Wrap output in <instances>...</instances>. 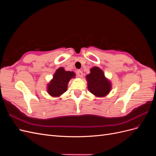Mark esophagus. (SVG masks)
<instances>
[{
  "label": "esophagus",
  "mask_w": 156,
  "mask_h": 156,
  "mask_svg": "<svg viewBox=\"0 0 156 156\" xmlns=\"http://www.w3.org/2000/svg\"><path fill=\"white\" fill-rule=\"evenodd\" d=\"M77 75L79 77H81L82 76H83V72L81 70H80V69H78L77 71Z\"/></svg>",
  "instance_id": "obj_1"
}]
</instances>
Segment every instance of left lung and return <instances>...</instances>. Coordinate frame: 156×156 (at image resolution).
Masks as SVG:
<instances>
[{"mask_svg":"<svg viewBox=\"0 0 156 156\" xmlns=\"http://www.w3.org/2000/svg\"><path fill=\"white\" fill-rule=\"evenodd\" d=\"M88 90L97 97H104L111 90V84L105 78L103 71L98 67L90 69V73L87 75Z\"/></svg>","mask_w":156,"mask_h":156,"instance_id":"obj_1","label":"left lung"}]
</instances>
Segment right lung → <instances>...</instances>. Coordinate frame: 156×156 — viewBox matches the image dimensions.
Segmentation results:
<instances>
[{"instance_id": "add662e5", "label": "right lung", "mask_w": 156, "mask_h": 156, "mask_svg": "<svg viewBox=\"0 0 156 156\" xmlns=\"http://www.w3.org/2000/svg\"><path fill=\"white\" fill-rule=\"evenodd\" d=\"M75 76L74 72L65 71L63 68L56 69L53 79L48 85V92L49 95L53 97H58L66 92L69 80Z\"/></svg>"}]
</instances>
